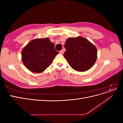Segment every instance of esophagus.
I'll use <instances>...</instances> for the list:
<instances>
[{"instance_id": "esophagus-1", "label": "esophagus", "mask_w": 123, "mask_h": 123, "mask_svg": "<svg viewBox=\"0 0 123 123\" xmlns=\"http://www.w3.org/2000/svg\"><path fill=\"white\" fill-rule=\"evenodd\" d=\"M64 50H62L59 51V53H61V54H63V53H64Z\"/></svg>"}]
</instances>
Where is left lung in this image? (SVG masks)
I'll return each mask as SVG.
<instances>
[{"mask_svg": "<svg viewBox=\"0 0 123 123\" xmlns=\"http://www.w3.org/2000/svg\"><path fill=\"white\" fill-rule=\"evenodd\" d=\"M64 56L72 69L79 72L90 69L97 59L98 51L90 42L81 36L70 37L65 44Z\"/></svg>", "mask_w": 123, "mask_h": 123, "instance_id": "obj_1", "label": "left lung"}]
</instances>
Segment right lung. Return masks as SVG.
Here are the masks:
<instances>
[{"label": "right lung", "mask_w": 123, "mask_h": 123, "mask_svg": "<svg viewBox=\"0 0 123 123\" xmlns=\"http://www.w3.org/2000/svg\"><path fill=\"white\" fill-rule=\"evenodd\" d=\"M49 38H36L30 41L21 51L25 66L33 73L43 72L59 53Z\"/></svg>", "instance_id": "obj_1"}]
</instances>
